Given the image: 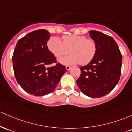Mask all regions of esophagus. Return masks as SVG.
<instances>
[{"label":"esophagus","instance_id":"esophagus-1","mask_svg":"<svg viewBox=\"0 0 132 132\" xmlns=\"http://www.w3.org/2000/svg\"><path fill=\"white\" fill-rule=\"evenodd\" d=\"M70 68H71V67H70V66H69V65H67L66 66V69H67V70H69L70 69Z\"/></svg>","mask_w":132,"mask_h":132}]
</instances>
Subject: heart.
Segmentation results:
<instances>
[{
	"label": "heart",
	"instance_id": "heart-1",
	"mask_svg": "<svg viewBox=\"0 0 132 132\" xmlns=\"http://www.w3.org/2000/svg\"><path fill=\"white\" fill-rule=\"evenodd\" d=\"M50 52L56 57L66 55L70 49V55L59 59L63 65L88 64L92 60L97 52V44L92 39L78 35H67L62 37V40L57 37H52L47 43Z\"/></svg>",
	"mask_w": 132,
	"mask_h": 132
}]
</instances>
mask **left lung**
<instances>
[{
	"label": "left lung",
	"mask_w": 132,
	"mask_h": 132,
	"mask_svg": "<svg viewBox=\"0 0 132 132\" xmlns=\"http://www.w3.org/2000/svg\"><path fill=\"white\" fill-rule=\"evenodd\" d=\"M88 33L97 44V52L90 63L80 67L81 74L77 84L85 95L100 98L110 93L118 84L122 55L112 37L96 30Z\"/></svg>",
	"instance_id": "left-lung-1"
}]
</instances>
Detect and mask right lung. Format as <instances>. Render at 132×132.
I'll return each instance as SVG.
<instances>
[{"instance_id": "1", "label": "right lung", "mask_w": 132, "mask_h": 132, "mask_svg": "<svg viewBox=\"0 0 132 132\" xmlns=\"http://www.w3.org/2000/svg\"><path fill=\"white\" fill-rule=\"evenodd\" d=\"M50 34L39 29L27 34L17 42L12 56L13 68L18 84L25 91L35 96H44L55 90L66 72L64 65L47 47Z\"/></svg>"}]
</instances>
